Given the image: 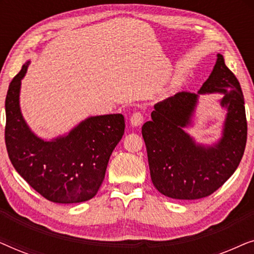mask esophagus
Returning <instances> with one entry per match:
<instances>
[{
	"mask_svg": "<svg viewBox=\"0 0 254 254\" xmlns=\"http://www.w3.org/2000/svg\"><path fill=\"white\" fill-rule=\"evenodd\" d=\"M143 113L140 112V111H136V112H134L131 114L130 117V124L131 126H141L142 123H143Z\"/></svg>",
	"mask_w": 254,
	"mask_h": 254,
	"instance_id": "34e87169",
	"label": "esophagus"
}]
</instances>
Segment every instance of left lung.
<instances>
[{
    "mask_svg": "<svg viewBox=\"0 0 254 254\" xmlns=\"http://www.w3.org/2000/svg\"><path fill=\"white\" fill-rule=\"evenodd\" d=\"M223 92L228 110L222 140L215 147L194 143L183 130L190 124L197 95L182 91L155 105L142 126L152 184L165 196L196 200L209 196L236 171L248 138L244 96L238 79L217 54L216 64L199 93Z\"/></svg>",
    "mask_w": 254,
    "mask_h": 254,
    "instance_id": "8db88e82",
    "label": "left lung"
}]
</instances>
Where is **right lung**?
Returning <instances> with one entry per match:
<instances>
[{"label":"right lung","instance_id":"add662e5","mask_svg":"<svg viewBox=\"0 0 254 254\" xmlns=\"http://www.w3.org/2000/svg\"><path fill=\"white\" fill-rule=\"evenodd\" d=\"M25 64L10 82L5 97L6 151L13 168L45 199L58 203L90 200L105 177L110 156L125 131L123 114L92 117L65 137L45 142L31 133L19 110Z\"/></svg>","mask_w":254,"mask_h":254}]
</instances>
